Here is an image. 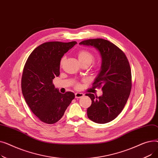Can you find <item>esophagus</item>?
Instances as JSON below:
<instances>
[{
    "label": "esophagus",
    "mask_w": 158,
    "mask_h": 158,
    "mask_svg": "<svg viewBox=\"0 0 158 158\" xmlns=\"http://www.w3.org/2000/svg\"><path fill=\"white\" fill-rule=\"evenodd\" d=\"M84 96V94H82V93H79V92H77L75 94V97L76 98H81Z\"/></svg>",
    "instance_id": "34e87169"
}]
</instances>
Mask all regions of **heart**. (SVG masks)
Returning <instances> with one entry per match:
<instances>
[{
	"label": "heart",
	"mask_w": 158,
	"mask_h": 158,
	"mask_svg": "<svg viewBox=\"0 0 158 158\" xmlns=\"http://www.w3.org/2000/svg\"><path fill=\"white\" fill-rule=\"evenodd\" d=\"M77 57H78L79 61H80V63L82 64H88L89 65L91 63H92L94 62V61L95 60V56H94V54L86 49H82V50L79 51L77 52ZM64 60H65V56H63L60 61L61 65H62L63 64ZM75 87H76V88H77V89H79L81 87L80 82H76V83H75Z\"/></svg>",
	"instance_id": "b5f03b06"
}]
</instances>
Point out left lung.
Wrapping results in <instances>:
<instances>
[{
	"instance_id": "8db88e82",
	"label": "left lung",
	"mask_w": 158,
	"mask_h": 158,
	"mask_svg": "<svg viewBox=\"0 0 158 158\" xmlns=\"http://www.w3.org/2000/svg\"><path fill=\"white\" fill-rule=\"evenodd\" d=\"M81 45L96 48L102 57L101 70L93 83L102 88V95L86 94L92 100L87 110L89 119L97 123L113 120L126 104L132 88V76L127 58L122 50L110 41L102 38L82 41Z\"/></svg>"
}]
</instances>
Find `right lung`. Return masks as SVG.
Listing matches in <instances>:
<instances>
[{"label": "right lung", "mask_w": 158, "mask_h": 158, "mask_svg": "<svg viewBox=\"0 0 158 158\" xmlns=\"http://www.w3.org/2000/svg\"><path fill=\"white\" fill-rule=\"evenodd\" d=\"M76 44L49 41L41 44L31 52L24 65L22 94L31 111L44 123L53 124L59 121L75 98L71 92L60 93L52 81L60 76L62 57Z\"/></svg>", "instance_id": "1"}]
</instances>
